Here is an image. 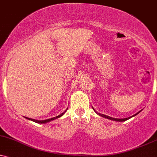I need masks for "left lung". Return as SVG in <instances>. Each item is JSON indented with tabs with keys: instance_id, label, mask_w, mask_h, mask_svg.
<instances>
[{
	"instance_id": "left-lung-1",
	"label": "left lung",
	"mask_w": 157,
	"mask_h": 157,
	"mask_svg": "<svg viewBox=\"0 0 157 157\" xmlns=\"http://www.w3.org/2000/svg\"><path fill=\"white\" fill-rule=\"evenodd\" d=\"M93 110L94 111H95V112H96V113L98 114V115L99 116H101V117H104V118H106V119H109V120H112V121H118V122H123V121H127V120H128V119H130V118H132V117H134V116L135 115H137V114H139L140 112L142 110H140V112H138L137 113H136L135 115H132V116H131V117H126V118H114V117H109V116H107V115H103V114H101V113H98V112L95 111V109H94L93 107Z\"/></svg>"
}]
</instances>
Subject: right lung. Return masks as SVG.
Listing matches in <instances>:
<instances>
[{
    "label": "right lung",
    "instance_id": "1",
    "mask_svg": "<svg viewBox=\"0 0 157 157\" xmlns=\"http://www.w3.org/2000/svg\"><path fill=\"white\" fill-rule=\"evenodd\" d=\"M67 110V109H66L65 111H64V112H62V114H60L59 115L56 116V117H52V118H49V119H47V120H44V121H40V120H35V119H32V118H29V117H25V118L28 119V120H29V121H34V122L36 123H48V122H51V121H54V120H56V119L59 118L60 117H62V116L63 115L64 113H65Z\"/></svg>",
    "mask_w": 157,
    "mask_h": 157
}]
</instances>
